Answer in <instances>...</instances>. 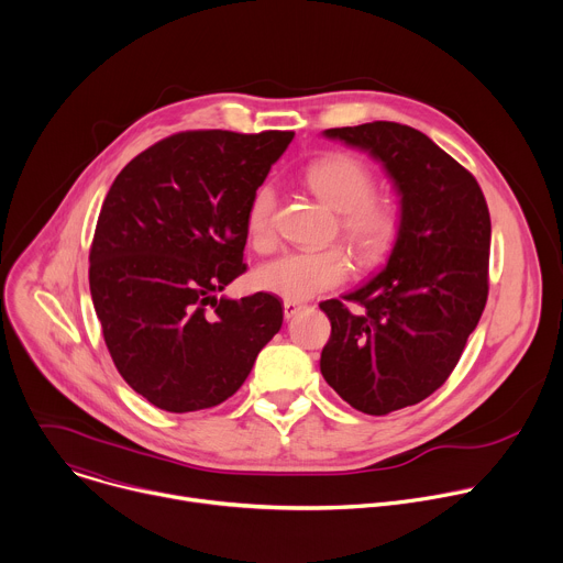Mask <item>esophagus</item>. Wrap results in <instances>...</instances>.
Returning a JSON list of instances; mask_svg holds the SVG:
<instances>
[{
  "instance_id": "34e87169",
  "label": "esophagus",
  "mask_w": 563,
  "mask_h": 563,
  "mask_svg": "<svg viewBox=\"0 0 563 563\" xmlns=\"http://www.w3.org/2000/svg\"><path fill=\"white\" fill-rule=\"evenodd\" d=\"M300 309H302V305H300V302H294V300H285V302H283V313H285V318H287V320H289V318H294Z\"/></svg>"
}]
</instances>
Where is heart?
Returning <instances> with one entry per match:
<instances>
[{"label": "heart", "mask_w": 563, "mask_h": 563, "mask_svg": "<svg viewBox=\"0 0 563 563\" xmlns=\"http://www.w3.org/2000/svg\"><path fill=\"white\" fill-rule=\"evenodd\" d=\"M305 185L316 198L339 213V233L361 265H380L396 247L400 235V213L396 205L372 194L374 176L350 153H330L313 159L305 169ZM276 196L269 185L254 191L247 205V233L252 245L265 250L274 240ZM352 272L341 247L287 252L258 265L252 285L258 291L285 298L309 300L311 296L339 287Z\"/></svg>", "instance_id": "heart-1"}]
</instances>
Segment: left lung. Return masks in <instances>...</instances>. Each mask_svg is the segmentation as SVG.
<instances>
[{
  "instance_id": "8db88e82",
  "label": "left lung",
  "mask_w": 563,
  "mask_h": 563,
  "mask_svg": "<svg viewBox=\"0 0 563 563\" xmlns=\"http://www.w3.org/2000/svg\"><path fill=\"white\" fill-rule=\"evenodd\" d=\"M367 151L398 194L400 235L385 269L320 302L332 336L320 372L358 412L383 417L421 404L456 367L488 300L490 211L474 176L426 133L398 122L328 129Z\"/></svg>"
}]
</instances>
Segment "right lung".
<instances>
[{"label":"right lung","instance_id":"right-lung-1","mask_svg":"<svg viewBox=\"0 0 563 563\" xmlns=\"http://www.w3.org/2000/svg\"><path fill=\"white\" fill-rule=\"evenodd\" d=\"M291 131H187L118 174L93 235L89 285L122 378L151 406H220L278 334L272 294L220 296L247 269V205Z\"/></svg>","mask_w":563,"mask_h":563}]
</instances>
